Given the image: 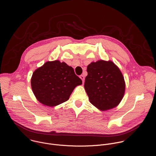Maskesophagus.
Instances as JSON below:
<instances>
[{
  "label": "esophagus",
  "mask_w": 156,
  "mask_h": 156,
  "mask_svg": "<svg viewBox=\"0 0 156 156\" xmlns=\"http://www.w3.org/2000/svg\"><path fill=\"white\" fill-rule=\"evenodd\" d=\"M80 77L81 79V80L83 81V83H84V75H81Z\"/></svg>",
  "instance_id": "34e87169"
}]
</instances>
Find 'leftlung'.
Masks as SVG:
<instances>
[{"mask_svg":"<svg viewBox=\"0 0 156 156\" xmlns=\"http://www.w3.org/2000/svg\"><path fill=\"white\" fill-rule=\"evenodd\" d=\"M84 89L90 102L101 110L117 106L125 90L122 72L112 61L98 60L87 66Z\"/></svg>","mask_w":156,"mask_h":156,"instance_id":"8db88e82","label":"left lung"}]
</instances>
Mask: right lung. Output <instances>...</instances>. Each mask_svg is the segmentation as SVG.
Returning a JSON list of instances; mask_svg holds the SVG:
<instances>
[{
    "instance_id": "obj_1",
    "label": "right lung",
    "mask_w": 156,
    "mask_h": 156,
    "mask_svg": "<svg viewBox=\"0 0 156 156\" xmlns=\"http://www.w3.org/2000/svg\"><path fill=\"white\" fill-rule=\"evenodd\" d=\"M81 84L72 66L58 60L46 62L34 72L31 80L36 99L49 107L69 100L75 87Z\"/></svg>"
}]
</instances>
